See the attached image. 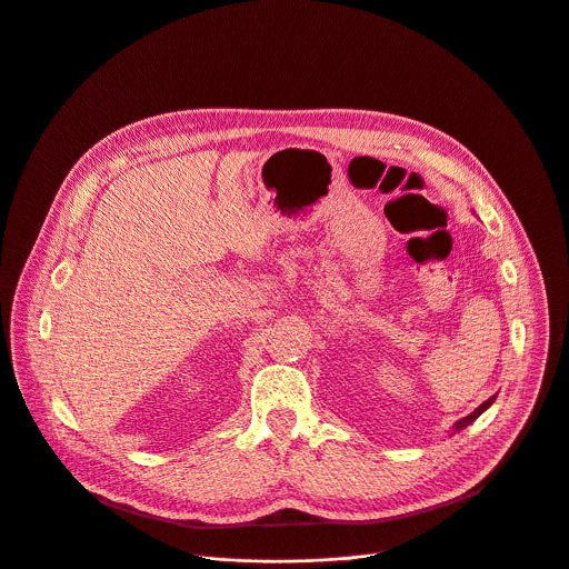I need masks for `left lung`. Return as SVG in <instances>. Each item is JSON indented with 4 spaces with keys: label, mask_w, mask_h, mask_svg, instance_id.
<instances>
[{
    "label": "left lung",
    "mask_w": 569,
    "mask_h": 569,
    "mask_svg": "<svg viewBox=\"0 0 569 569\" xmlns=\"http://www.w3.org/2000/svg\"><path fill=\"white\" fill-rule=\"evenodd\" d=\"M493 402H496V396H491V398H489V400H483V402H481V405H479V408H477V410H475V412H470V415H468V417H463V419H459V421H457V423H455V426H452V435H455V432H459V430H463V428H466V426H470V423H472V421H475V419H479V417H481V415H483V412H486V410H489V408H491V405H493Z\"/></svg>",
    "instance_id": "obj_1"
}]
</instances>
